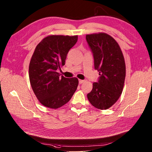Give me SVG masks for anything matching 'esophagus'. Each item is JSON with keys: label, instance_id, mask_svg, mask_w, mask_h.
Segmentation results:
<instances>
[{"label": "esophagus", "instance_id": "esophagus-1", "mask_svg": "<svg viewBox=\"0 0 152 152\" xmlns=\"http://www.w3.org/2000/svg\"><path fill=\"white\" fill-rule=\"evenodd\" d=\"M85 82V80H79V83L80 84H81V83H84Z\"/></svg>", "mask_w": 152, "mask_h": 152}]
</instances>
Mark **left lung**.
<instances>
[{
  "label": "left lung",
  "instance_id": "left-lung-1",
  "mask_svg": "<svg viewBox=\"0 0 152 152\" xmlns=\"http://www.w3.org/2000/svg\"><path fill=\"white\" fill-rule=\"evenodd\" d=\"M86 39L94 55L95 69L100 75L87 97L95 107L107 110L122 93L126 73L124 55L117 42L106 33L88 34Z\"/></svg>",
  "mask_w": 152,
  "mask_h": 152
}]
</instances>
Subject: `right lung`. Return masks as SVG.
I'll use <instances>...</instances> for the list:
<instances>
[{"label": "right lung", "mask_w": 152, "mask_h": 152, "mask_svg": "<svg viewBox=\"0 0 152 152\" xmlns=\"http://www.w3.org/2000/svg\"><path fill=\"white\" fill-rule=\"evenodd\" d=\"M77 36L51 35L37 45L29 64V80L36 97L43 106L57 109L68 102L78 85L76 77L67 78L57 72Z\"/></svg>", "instance_id": "right-lung-1"}]
</instances>
